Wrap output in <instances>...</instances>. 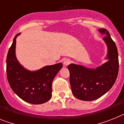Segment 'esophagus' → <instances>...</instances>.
<instances>
[{
  "instance_id": "34e87169",
  "label": "esophagus",
  "mask_w": 124,
  "mask_h": 124,
  "mask_svg": "<svg viewBox=\"0 0 124 124\" xmlns=\"http://www.w3.org/2000/svg\"><path fill=\"white\" fill-rule=\"evenodd\" d=\"M70 62H71V61L69 59H67V58H66V59H64L63 60V64H64V65H66V66L69 64L70 63Z\"/></svg>"
}]
</instances>
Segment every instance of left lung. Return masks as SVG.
I'll return each instance as SVG.
<instances>
[{"mask_svg": "<svg viewBox=\"0 0 124 124\" xmlns=\"http://www.w3.org/2000/svg\"><path fill=\"white\" fill-rule=\"evenodd\" d=\"M99 32L107 47V61L96 68H87L77 64L68 66L70 83L73 96L82 101H94L105 94L115 82L118 72L117 48L107 30L100 28Z\"/></svg>", "mask_w": 124, "mask_h": 124, "instance_id": "8db88e82", "label": "left lung"}]
</instances>
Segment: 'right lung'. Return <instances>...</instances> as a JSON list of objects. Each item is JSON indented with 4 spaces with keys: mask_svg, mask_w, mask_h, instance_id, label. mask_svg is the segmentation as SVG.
I'll list each match as a JSON object with an SVG mask.
<instances>
[{
    "mask_svg": "<svg viewBox=\"0 0 124 124\" xmlns=\"http://www.w3.org/2000/svg\"><path fill=\"white\" fill-rule=\"evenodd\" d=\"M9 49L6 60V72L9 84L14 93L27 103L39 105L49 101L52 97V83L63 67L61 63L45 66L30 71L19 63L16 56V38Z\"/></svg>",
    "mask_w": 124,
    "mask_h": 124,
    "instance_id": "right-lung-1",
    "label": "right lung"
}]
</instances>
